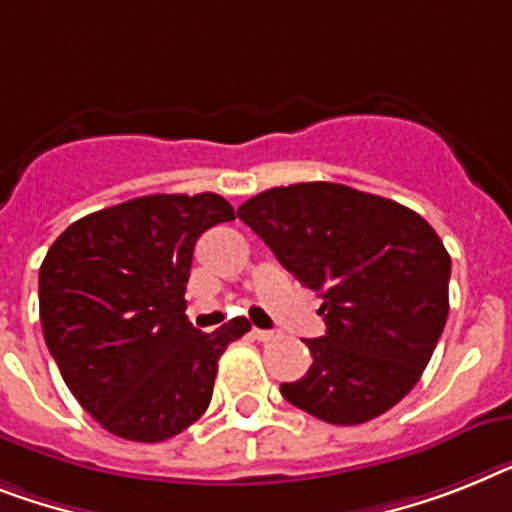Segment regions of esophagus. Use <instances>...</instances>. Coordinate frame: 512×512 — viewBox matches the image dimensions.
Masks as SVG:
<instances>
[{
  "label": "esophagus",
  "mask_w": 512,
  "mask_h": 512,
  "mask_svg": "<svg viewBox=\"0 0 512 512\" xmlns=\"http://www.w3.org/2000/svg\"><path fill=\"white\" fill-rule=\"evenodd\" d=\"M251 337L253 340H259V342H272L277 340V332H272V329H251Z\"/></svg>",
  "instance_id": "esophagus-1"
}]
</instances>
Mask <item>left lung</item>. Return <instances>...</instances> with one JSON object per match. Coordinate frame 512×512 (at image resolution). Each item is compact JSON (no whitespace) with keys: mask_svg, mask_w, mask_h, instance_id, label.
Segmentation results:
<instances>
[{"mask_svg":"<svg viewBox=\"0 0 512 512\" xmlns=\"http://www.w3.org/2000/svg\"><path fill=\"white\" fill-rule=\"evenodd\" d=\"M238 217L322 298L314 363L282 398L327 424L382 416L413 390L450 311V253L421 214L337 183L248 198Z\"/></svg>","mask_w":512,"mask_h":512,"instance_id":"left-lung-1","label":"left lung"}]
</instances>
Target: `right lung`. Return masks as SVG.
<instances>
[{"label":"right lung","instance_id":"right-lung-1","mask_svg":"<svg viewBox=\"0 0 512 512\" xmlns=\"http://www.w3.org/2000/svg\"><path fill=\"white\" fill-rule=\"evenodd\" d=\"M230 219L217 193H156L78 219L46 253V348L114 437L164 442L209 408L219 356L251 324L238 316L206 335L185 316V285L196 240Z\"/></svg>","mask_w":512,"mask_h":512}]
</instances>
